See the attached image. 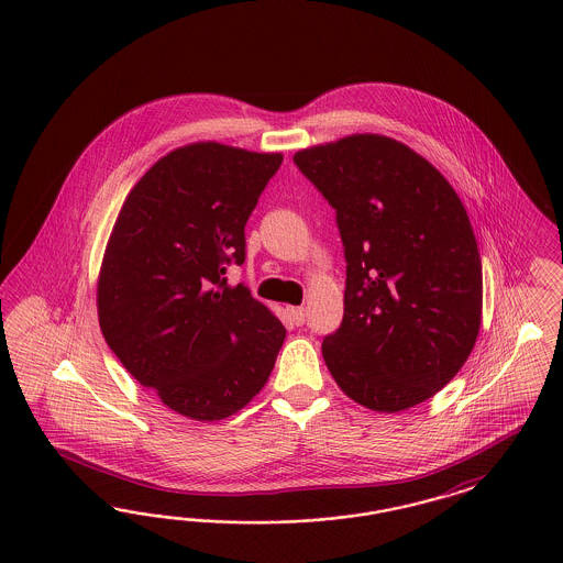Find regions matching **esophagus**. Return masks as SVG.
<instances>
[{
  "label": "esophagus",
  "instance_id": "34e87169",
  "mask_svg": "<svg viewBox=\"0 0 563 563\" xmlns=\"http://www.w3.org/2000/svg\"><path fill=\"white\" fill-rule=\"evenodd\" d=\"M287 312H289V317H291V321H294L295 324H303V322H306V310H303V308L291 306V308H287Z\"/></svg>",
  "mask_w": 563,
  "mask_h": 563
}]
</instances>
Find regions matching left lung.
<instances>
[{"mask_svg": "<svg viewBox=\"0 0 563 563\" xmlns=\"http://www.w3.org/2000/svg\"><path fill=\"white\" fill-rule=\"evenodd\" d=\"M338 211L344 321L322 358L352 401L397 413L454 379L479 335L482 257L450 181L401 141L356 133L299 150Z\"/></svg>", "mask_w": 563, "mask_h": 563, "instance_id": "obj_1", "label": "left lung"}]
</instances>
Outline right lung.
<instances>
[{
    "instance_id": "obj_1",
    "label": "right lung",
    "mask_w": 563,
    "mask_h": 563,
    "mask_svg": "<svg viewBox=\"0 0 563 563\" xmlns=\"http://www.w3.org/2000/svg\"><path fill=\"white\" fill-rule=\"evenodd\" d=\"M283 154L217 141L177 147L129 191L97 278L109 349L168 409L234 416L266 386L285 327L242 285L244 225Z\"/></svg>"
}]
</instances>
